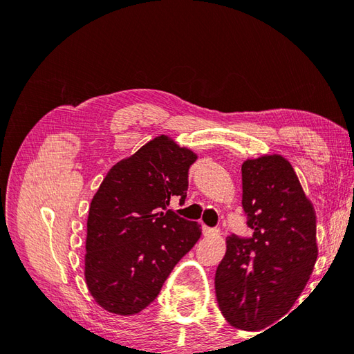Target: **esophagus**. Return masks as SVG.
Returning <instances> with one entry per match:
<instances>
[{
	"mask_svg": "<svg viewBox=\"0 0 354 354\" xmlns=\"http://www.w3.org/2000/svg\"><path fill=\"white\" fill-rule=\"evenodd\" d=\"M218 229L217 227H208V226H203L202 227V233L203 236H214V234H218Z\"/></svg>",
	"mask_w": 354,
	"mask_h": 354,
	"instance_id": "esophagus-1",
	"label": "esophagus"
}]
</instances>
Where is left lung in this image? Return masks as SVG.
<instances>
[{
    "mask_svg": "<svg viewBox=\"0 0 354 354\" xmlns=\"http://www.w3.org/2000/svg\"><path fill=\"white\" fill-rule=\"evenodd\" d=\"M242 208L252 236L227 238L216 295L230 325L260 330L291 310L310 279L317 259L316 212L279 155L242 164Z\"/></svg>",
    "mask_w": 354,
    "mask_h": 354,
    "instance_id": "obj_1",
    "label": "left lung"
}]
</instances>
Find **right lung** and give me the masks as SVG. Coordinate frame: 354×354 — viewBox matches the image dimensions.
Returning <instances> with one entry per match:
<instances>
[{
	"instance_id": "right-lung-1",
	"label": "right lung",
	"mask_w": 354,
	"mask_h": 354,
	"mask_svg": "<svg viewBox=\"0 0 354 354\" xmlns=\"http://www.w3.org/2000/svg\"><path fill=\"white\" fill-rule=\"evenodd\" d=\"M195 160L189 149L159 136L118 162L95 192L87 220L85 282L108 312H142L201 238L199 223L167 209L173 198L185 203Z\"/></svg>"
}]
</instances>
